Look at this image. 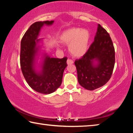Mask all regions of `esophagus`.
<instances>
[{
  "instance_id": "1",
  "label": "esophagus",
  "mask_w": 133,
  "mask_h": 133,
  "mask_svg": "<svg viewBox=\"0 0 133 133\" xmlns=\"http://www.w3.org/2000/svg\"><path fill=\"white\" fill-rule=\"evenodd\" d=\"M67 64H73V61L72 60H71V59H67Z\"/></svg>"
}]
</instances>
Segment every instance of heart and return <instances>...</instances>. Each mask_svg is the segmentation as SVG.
Here are the masks:
<instances>
[{"label": "heart", "instance_id": "b5f03b06", "mask_svg": "<svg viewBox=\"0 0 133 133\" xmlns=\"http://www.w3.org/2000/svg\"><path fill=\"white\" fill-rule=\"evenodd\" d=\"M89 31L86 29L73 28L63 31L59 39L62 43L69 44V51L73 56L81 57L86 53L90 41Z\"/></svg>", "mask_w": 133, "mask_h": 133}]
</instances>
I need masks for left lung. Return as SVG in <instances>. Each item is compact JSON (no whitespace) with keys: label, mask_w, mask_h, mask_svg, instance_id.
Returning a JSON list of instances; mask_svg holds the SVG:
<instances>
[{"label":"left lung","mask_w":133,"mask_h":133,"mask_svg":"<svg viewBox=\"0 0 133 133\" xmlns=\"http://www.w3.org/2000/svg\"><path fill=\"white\" fill-rule=\"evenodd\" d=\"M75 64L78 83L89 90L102 87L111 78L115 64V50L109 34L100 24H98L94 41Z\"/></svg>","instance_id":"obj_1"}]
</instances>
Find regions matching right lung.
Returning a JSON list of instances; mask_svg holds the SVG:
<instances>
[{"mask_svg":"<svg viewBox=\"0 0 133 133\" xmlns=\"http://www.w3.org/2000/svg\"><path fill=\"white\" fill-rule=\"evenodd\" d=\"M54 21L36 22L31 24L21 40V70L29 86L42 94H50L60 86L65 68L67 66V57L53 58L46 56L42 64V70L38 73L35 69V56L38 51L36 44L40 30L44 24L51 25Z\"/></svg>","mask_w":133,"mask_h":133,"instance_id":"1","label":"right lung"}]
</instances>
